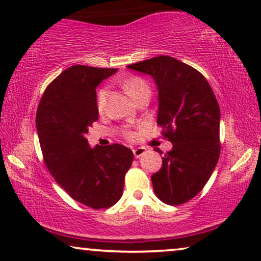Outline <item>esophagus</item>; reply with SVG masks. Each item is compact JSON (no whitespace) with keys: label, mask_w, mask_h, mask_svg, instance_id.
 <instances>
[{"label":"esophagus","mask_w":261,"mask_h":261,"mask_svg":"<svg viewBox=\"0 0 261 261\" xmlns=\"http://www.w3.org/2000/svg\"><path fill=\"white\" fill-rule=\"evenodd\" d=\"M133 153H134V156L135 158H140L146 153V148L145 147H138V148H134L133 149Z\"/></svg>","instance_id":"obj_1"}]
</instances>
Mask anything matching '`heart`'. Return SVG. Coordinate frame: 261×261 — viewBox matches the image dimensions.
I'll return each mask as SVG.
<instances>
[{
	"mask_svg": "<svg viewBox=\"0 0 261 261\" xmlns=\"http://www.w3.org/2000/svg\"><path fill=\"white\" fill-rule=\"evenodd\" d=\"M123 88H124V90H126L127 94L129 95L132 98H134L135 96L139 94V92H141L144 90H149L148 84L146 83V82L140 77L129 78V80L124 82ZM106 97H107V90L105 88H103L98 91V94H97V108L99 110H102L103 107H105ZM124 137L128 138V139H132V138H133V134L129 133V132H126V133H124Z\"/></svg>",
	"mask_w": 261,
	"mask_h": 261,
	"instance_id": "b5f03b06",
	"label": "heart"
}]
</instances>
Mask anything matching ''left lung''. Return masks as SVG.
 <instances>
[{
    "label": "left lung",
    "instance_id": "left-lung-1",
    "mask_svg": "<svg viewBox=\"0 0 261 261\" xmlns=\"http://www.w3.org/2000/svg\"><path fill=\"white\" fill-rule=\"evenodd\" d=\"M127 67L154 78L159 96L156 123L173 145L163 156L162 169L151 177L156 197L170 205L184 204L204 188L220 158L215 94L199 71L173 57H154Z\"/></svg>",
    "mask_w": 261,
    "mask_h": 261
}]
</instances>
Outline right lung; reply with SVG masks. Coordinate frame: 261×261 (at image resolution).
I'll use <instances>...</instances> for the list:
<instances>
[{
	"instance_id": "1",
	"label": "right lung",
	"mask_w": 261,
	"mask_h": 261,
	"mask_svg": "<svg viewBox=\"0 0 261 261\" xmlns=\"http://www.w3.org/2000/svg\"><path fill=\"white\" fill-rule=\"evenodd\" d=\"M116 71L69 67L47 85L35 117L46 167L74 201L92 209L109 208L119 201L134 159L122 145L90 148L85 138L98 120L96 87Z\"/></svg>"
}]
</instances>
